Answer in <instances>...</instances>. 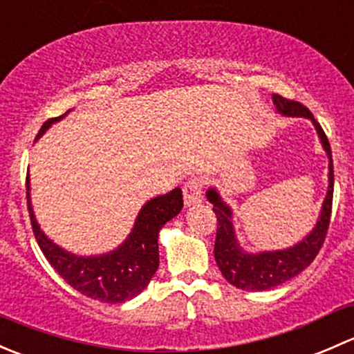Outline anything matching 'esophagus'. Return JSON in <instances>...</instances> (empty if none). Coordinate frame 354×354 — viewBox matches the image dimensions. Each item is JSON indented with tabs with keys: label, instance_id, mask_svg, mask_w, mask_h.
Here are the masks:
<instances>
[{
	"label": "esophagus",
	"instance_id": "34e87169",
	"mask_svg": "<svg viewBox=\"0 0 354 354\" xmlns=\"http://www.w3.org/2000/svg\"><path fill=\"white\" fill-rule=\"evenodd\" d=\"M185 205L192 207L202 202V181L198 178H190L183 187Z\"/></svg>",
	"mask_w": 354,
	"mask_h": 354
}]
</instances>
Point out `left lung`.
Here are the masks:
<instances>
[{"label":"left lung","mask_w":354,"mask_h":354,"mask_svg":"<svg viewBox=\"0 0 354 354\" xmlns=\"http://www.w3.org/2000/svg\"><path fill=\"white\" fill-rule=\"evenodd\" d=\"M272 102L281 116L288 118H306L315 127L327 159H329V187L320 209L313 230L298 243L283 250H266V252H246L240 245L234 231L233 209L224 202L216 187H210L205 192V197L212 203V210L217 216V234L214 245V257L224 279L233 286L246 289V291H267L279 284L286 283L306 269L319 253L320 246L326 240L327 230L330 223L332 194H334V169H332V152L329 140L324 133L322 127L315 121L313 114L303 104L296 101H288L281 95L274 94Z\"/></svg>","instance_id":"obj_1"}]
</instances>
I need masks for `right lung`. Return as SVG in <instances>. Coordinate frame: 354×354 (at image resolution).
I'll list each match as a JSON object with an SVG mask.
<instances>
[{"instance_id":"add662e5","label":"right lung","mask_w":354,"mask_h":354,"mask_svg":"<svg viewBox=\"0 0 354 354\" xmlns=\"http://www.w3.org/2000/svg\"><path fill=\"white\" fill-rule=\"evenodd\" d=\"M68 113L70 111L46 121L35 140H39L53 124L62 121ZM27 205L35 240L48 262L68 284L82 295L102 303H124L140 295L151 283L159 267V231L183 209V195L180 188H174L169 194L147 200L123 243L99 255H77L48 238L32 209L28 174Z\"/></svg>"}]
</instances>
